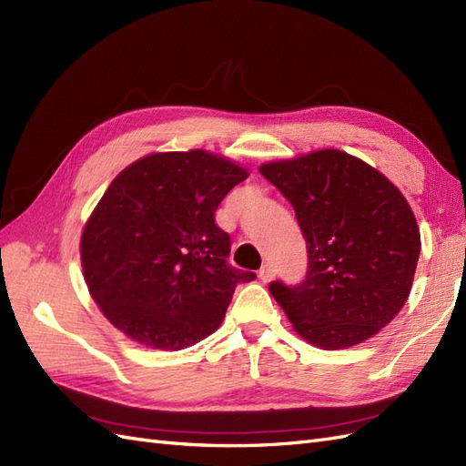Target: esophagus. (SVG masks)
Here are the masks:
<instances>
[{"mask_svg":"<svg viewBox=\"0 0 466 466\" xmlns=\"http://www.w3.org/2000/svg\"><path fill=\"white\" fill-rule=\"evenodd\" d=\"M273 276H276V271H273V268L269 264H266L264 268L259 269V279L264 283H269L273 279Z\"/></svg>","mask_w":466,"mask_h":466,"instance_id":"34e87169","label":"esophagus"}]
</instances>
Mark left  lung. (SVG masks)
Here are the masks:
<instances>
[{"instance_id": "left-lung-1", "label": "left lung", "mask_w": 466, "mask_h": 466, "mask_svg": "<svg viewBox=\"0 0 466 466\" xmlns=\"http://www.w3.org/2000/svg\"><path fill=\"white\" fill-rule=\"evenodd\" d=\"M259 173L291 202L307 242L305 281L269 285L293 330L325 350L378 335L408 301L421 249L401 190L340 149L261 163Z\"/></svg>"}]
</instances>
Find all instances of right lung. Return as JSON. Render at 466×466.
I'll return each instance as SVG.
<instances>
[{
  "instance_id": "obj_1",
  "label": "right lung",
  "mask_w": 466,
  "mask_h": 466,
  "mask_svg": "<svg viewBox=\"0 0 466 466\" xmlns=\"http://www.w3.org/2000/svg\"><path fill=\"white\" fill-rule=\"evenodd\" d=\"M248 169L207 149L157 151L127 165L92 210L80 264L102 315L141 347L183 350L222 323L238 283L230 236L214 222Z\"/></svg>"
}]
</instances>
